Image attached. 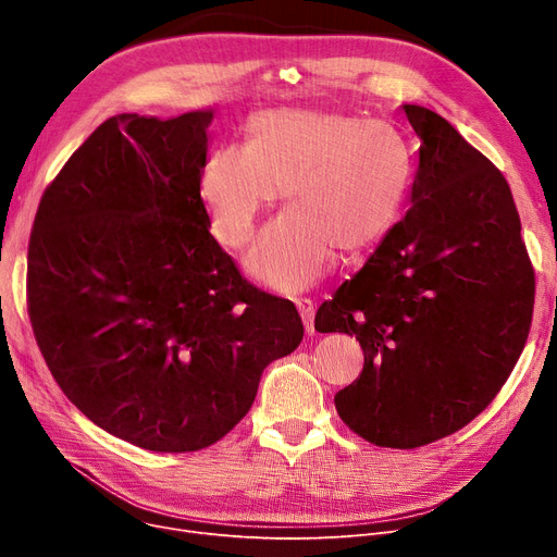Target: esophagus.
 I'll list each match as a JSON object with an SVG mask.
<instances>
[{"label":"esophagus","instance_id":"obj_1","mask_svg":"<svg viewBox=\"0 0 557 557\" xmlns=\"http://www.w3.org/2000/svg\"><path fill=\"white\" fill-rule=\"evenodd\" d=\"M296 307H298V311H300V315H302V323H305L307 334L313 336V334H315V327H313L315 307H313V302H311L309 298H298V300H296Z\"/></svg>","mask_w":557,"mask_h":557}]
</instances>
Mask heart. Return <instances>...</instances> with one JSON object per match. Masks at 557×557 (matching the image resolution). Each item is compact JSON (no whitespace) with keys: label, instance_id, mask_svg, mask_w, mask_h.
Wrapping results in <instances>:
<instances>
[{"label":"heart","instance_id":"obj_1","mask_svg":"<svg viewBox=\"0 0 557 557\" xmlns=\"http://www.w3.org/2000/svg\"><path fill=\"white\" fill-rule=\"evenodd\" d=\"M413 175L404 137L379 122L298 106L250 114L248 144H223L200 171V194L219 239L250 242L277 189L286 212L261 230L246 267L263 284L298 290L325 271L334 250L359 255L399 219Z\"/></svg>","mask_w":557,"mask_h":557}]
</instances>
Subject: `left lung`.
Instances as JSON below:
<instances>
[{
	"mask_svg": "<svg viewBox=\"0 0 557 557\" xmlns=\"http://www.w3.org/2000/svg\"><path fill=\"white\" fill-rule=\"evenodd\" d=\"M420 137L411 208L315 313L357 336L363 372L334 397L363 441L413 449L470 424L529 338L535 275L510 187L437 112L404 103Z\"/></svg>",
	"mask_w": 557,
	"mask_h": 557,
	"instance_id": "1",
	"label": "left lung"
}]
</instances>
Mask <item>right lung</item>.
I'll list each match as a JSON object with an SVG mask.
<instances>
[{"label":"right lung","mask_w":557,"mask_h":557,"mask_svg":"<svg viewBox=\"0 0 557 557\" xmlns=\"http://www.w3.org/2000/svg\"><path fill=\"white\" fill-rule=\"evenodd\" d=\"M212 120L110 116L45 189L28 242V315L58 386L149 451L221 441L305 334L294 302L246 282L210 234Z\"/></svg>","instance_id":"add662e5"}]
</instances>
